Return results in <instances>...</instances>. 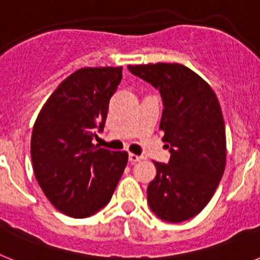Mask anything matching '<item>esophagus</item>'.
<instances>
[{
  "label": "esophagus",
  "mask_w": 260,
  "mask_h": 260,
  "mask_svg": "<svg viewBox=\"0 0 260 260\" xmlns=\"http://www.w3.org/2000/svg\"><path fill=\"white\" fill-rule=\"evenodd\" d=\"M141 160H143V156L135 155V153H128V161L132 162V164H134V162H138V161H141Z\"/></svg>",
  "instance_id": "34e87169"
}]
</instances>
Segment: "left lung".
<instances>
[{
  "mask_svg": "<svg viewBox=\"0 0 260 260\" xmlns=\"http://www.w3.org/2000/svg\"><path fill=\"white\" fill-rule=\"evenodd\" d=\"M127 69L157 88L164 105L160 128L171 158L168 164L153 162L148 206L164 221L191 219L211 201L225 169L226 138L219 100L206 80L180 63Z\"/></svg>",
  "mask_w": 260,
  "mask_h": 260,
  "instance_id": "1",
  "label": "left lung"
}]
</instances>
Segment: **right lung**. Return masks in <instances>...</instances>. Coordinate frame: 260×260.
<instances>
[{
    "label": "right lung",
    "mask_w": 260,
    "mask_h": 260,
    "mask_svg": "<svg viewBox=\"0 0 260 260\" xmlns=\"http://www.w3.org/2000/svg\"><path fill=\"white\" fill-rule=\"evenodd\" d=\"M122 68H83L49 96L34 125V173L50 203L71 217H88L109 203L125 171L126 151L93 144L103 132Z\"/></svg>",
    "instance_id": "right-lung-1"
}]
</instances>
